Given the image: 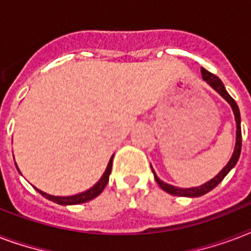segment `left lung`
Returning <instances> with one entry per match:
<instances>
[{
    "instance_id": "8db88e82",
    "label": "left lung",
    "mask_w": 251,
    "mask_h": 251,
    "mask_svg": "<svg viewBox=\"0 0 251 251\" xmlns=\"http://www.w3.org/2000/svg\"><path fill=\"white\" fill-rule=\"evenodd\" d=\"M201 77L204 79L205 82L208 83L209 86L212 87L213 90L217 91L219 94L223 97V98L230 104V107L233 110V114H234V120H236V145H234V151H233V154L230 157V160L228 161V164L225 165L224 168L221 169V172L215 176L212 179H209L208 182H205V183L200 184L198 187H190V188H182V187H176V186H173V184H169L164 180H161L157 174L154 173L152 168V172L154 174V179L156 182L158 183L164 191L169 192V194H172V195H176V196H186V198H198V196H201L209 192L211 190L216 187L217 184L220 183L221 180L224 179L226 174H228L230 170H232L234 166H236L237 161L240 158V153H241V145H242V137H241V115H240V110H238V106H237L236 100L228 94V91L225 90V86L223 81H221L219 77H216L215 75L212 73H209L208 71H205L204 68H201Z\"/></svg>"
}]
</instances>
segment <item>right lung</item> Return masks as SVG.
Returning <instances> with one entry per match:
<instances>
[{"instance_id":"right-lung-1","label":"right lung","mask_w":251,"mask_h":251,"mask_svg":"<svg viewBox=\"0 0 251 251\" xmlns=\"http://www.w3.org/2000/svg\"><path fill=\"white\" fill-rule=\"evenodd\" d=\"M112 158H114V156H112L111 158H110V161H108L107 168H106V170H104L103 176H100V179H99L98 182L93 186V187L86 190V191L79 192V194H75V195L55 196V195H50V194H47V192L42 191V190H38V188H36V190H38L39 194L44 196L46 199L51 200V201L57 203V204L75 205V204H81V203H86V201H89V200L97 198L100 192L103 191L104 187H106V184L108 183V178H110V174H111ZM15 166H17V164H15ZM17 169H18V166H17ZM18 172H19V169H18Z\"/></svg>"}]
</instances>
